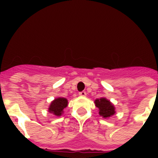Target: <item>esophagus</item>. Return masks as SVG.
Here are the masks:
<instances>
[{"mask_svg": "<svg viewBox=\"0 0 158 158\" xmlns=\"http://www.w3.org/2000/svg\"><path fill=\"white\" fill-rule=\"evenodd\" d=\"M79 95H80L81 96H86V92L85 91L80 92V93H79Z\"/></svg>", "mask_w": 158, "mask_h": 158, "instance_id": "34e87169", "label": "esophagus"}]
</instances>
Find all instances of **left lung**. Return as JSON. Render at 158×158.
<instances>
[{
  "label": "left lung",
  "mask_w": 158,
  "mask_h": 158,
  "mask_svg": "<svg viewBox=\"0 0 158 158\" xmlns=\"http://www.w3.org/2000/svg\"><path fill=\"white\" fill-rule=\"evenodd\" d=\"M95 104L99 108V114L104 118H107L115 114V107L109 100L106 98H100L95 100Z\"/></svg>",
  "instance_id": "obj_1"
}]
</instances>
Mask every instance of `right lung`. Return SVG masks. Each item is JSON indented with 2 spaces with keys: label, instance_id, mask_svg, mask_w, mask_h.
Instances as JSON below:
<instances>
[{
  "label": "right lung",
  "instance_id": "right-lung-1",
  "mask_svg": "<svg viewBox=\"0 0 158 158\" xmlns=\"http://www.w3.org/2000/svg\"><path fill=\"white\" fill-rule=\"evenodd\" d=\"M68 100L65 98H57L52 101L49 107V111L57 116H60L63 112V109L67 107Z\"/></svg>",
  "mask_w": 158,
  "mask_h": 158
}]
</instances>
